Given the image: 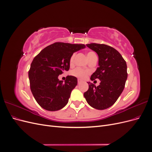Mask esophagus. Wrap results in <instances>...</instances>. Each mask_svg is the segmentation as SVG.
I'll use <instances>...</instances> for the list:
<instances>
[{
    "instance_id": "34e87169",
    "label": "esophagus",
    "mask_w": 152,
    "mask_h": 152,
    "mask_svg": "<svg viewBox=\"0 0 152 152\" xmlns=\"http://www.w3.org/2000/svg\"><path fill=\"white\" fill-rule=\"evenodd\" d=\"M77 82H78V84H80V83H81V82H82V80L79 79H78V80H77Z\"/></svg>"
}]
</instances>
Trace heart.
I'll return each instance as SVG.
<instances>
[{"label":"heart","instance_id":"heart-1","mask_svg":"<svg viewBox=\"0 0 152 152\" xmlns=\"http://www.w3.org/2000/svg\"><path fill=\"white\" fill-rule=\"evenodd\" d=\"M87 56L89 61L94 58H97V56H96V53L93 51H89L87 53ZM74 59H75V54H73L70 58V60H69L70 65H72L73 63H74ZM89 72L88 70H83V69H82L80 68H77L75 69V70H73L71 73L72 75L78 78H80V79H85V78L87 77V75L89 74Z\"/></svg>","mask_w":152,"mask_h":152}]
</instances>
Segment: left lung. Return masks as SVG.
Instances as JSON below:
<instances>
[{
	"instance_id": "8db88e82",
	"label": "left lung",
	"mask_w": 152,
	"mask_h": 152,
	"mask_svg": "<svg viewBox=\"0 0 152 152\" xmlns=\"http://www.w3.org/2000/svg\"><path fill=\"white\" fill-rule=\"evenodd\" d=\"M98 55L99 66L91 80H101L96 87L88 82L89 89L84 93L87 103L97 110L112 106L122 93L127 78V64L122 55L109 45L91 43L86 44Z\"/></svg>"
}]
</instances>
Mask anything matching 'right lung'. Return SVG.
I'll list each match as a JSON object with an SVG mask.
<instances>
[{"instance_id": "right-lung-1", "label": "right lung", "mask_w": 152, "mask_h": 152, "mask_svg": "<svg viewBox=\"0 0 152 152\" xmlns=\"http://www.w3.org/2000/svg\"><path fill=\"white\" fill-rule=\"evenodd\" d=\"M84 44L55 42L42 49L34 58L28 71L30 89L36 102L48 111H57L68 103L72 91L77 85L75 77L65 81L58 76L70 69V58Z\"/></svg>"}]
</instances>
